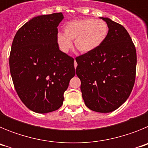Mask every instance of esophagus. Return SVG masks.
I'll use <instances>...</instances> for the list:
<instances>
[{"label":"esophagus","instance_id":"obj_1","mask_svg":"<svg viewBox=\"0 0 148 148\" xmlns=\"http://www.w3.org/2000/svg\"><path fill=\"white\" fill-rule=\"evenodd\" d=\"M74 66H75V68H76L77 63H76V61H75V59H74Z\"/></svg>","mask_w":148,"mask_h":148}]
</instances>
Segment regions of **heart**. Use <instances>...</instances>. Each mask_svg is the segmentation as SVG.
<instances>
[{
  "label": "heart",
  "instance_id": "obj_1",
  "mask_svg": "<svg viewBox=\"0 0 148 148\" xmlns=\"http://www.w3.org/2000/svg\"><path fill=\"white\" fill-rule=\"evenodd\" d=\"M108 34L107 23L101 20L84 18L68 22L64 27V34L58 33L56 40L63 53H67L72 48L71 40L80 53L87 54L98 49Z\"/></svg>",
  "mask_w": 148,
  "mask_h": 148
}]
</instances>
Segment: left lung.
<instances>
[{"label":"left lung","mask_w":148,"mask_h":148,"mask_svg":"<svg viewBox=\"0 0 148 148\" xmlns=\"http://www.w3.org/2000/svg\"><path fill=\"white\" fill-rule=\"evenodd\" d=\"M100 18L108 24V36L96 50L75 60L86 106L105 113L118 109L129 97L135 82L136 51L125 27Z\"/></svg>","instance_id":"left-lung-1"}]
</instances>
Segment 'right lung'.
Instances as JSON below:
<instances>
[{
	"label": "right lung",
	"instance_id": "add662e5",
	"mask_svg": "<svg viewBox=\"0 0 148 148\" xmlns=\"http://www.w3.org/2000/svg\"><path fill=\"white\" fill-rule=\"evenodd\" d=\"M63 19L61 12L34 17L13 39L10 56L13 84L22 102L35 113L61 108L75 74L74 59L60 50L56 40Z\"/></svg>",
	"mask_w": 148,
	"mask_h": 148
}]
</instances>
